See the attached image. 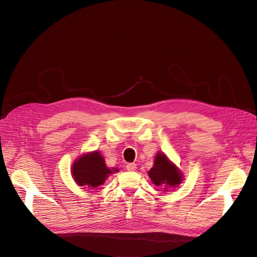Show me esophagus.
<instances>
[{
	"label": "esophagus",
	"mask_w": 257,
	"mask_h": 257,
	"mask_svg": "<svg viewBox=\"0 0 257 257\" xmlns=\"http://www.w3.org/2000/svg\"><path fill=\"white\" fill-rule=\"evenodd\" d=\"M126 169L128 170V172H134V170L136 169V164H134V163H128V164L126 165Z\"/></svg>",
	"instance_id": "esophagus-1"
}]
</instances>
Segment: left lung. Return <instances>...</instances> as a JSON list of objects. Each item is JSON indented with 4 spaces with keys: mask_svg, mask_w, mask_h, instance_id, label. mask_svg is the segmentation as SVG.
Returning <instances> with one entry per match:
<instances>
[{
    "mask_svg": "<svg viewBox=\"0 0 257 257\" xmlns=\"http://www.w3.org/2000/svg\"><path fill=\"white\" fill-rule=\"evenodd\" d=\"M149 177L155 185L174 188L181 183L182 176L175 165L168 161L165 154L159 153L155 158L154 166L150 169Z\"/></svg>",
    "mask_w": 257,
    "mask_h": 257,
    "instance_id": "obj_1",
    "label": "left lung"
}]
</instances>
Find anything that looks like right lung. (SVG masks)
Instances as JSON below:
<instances>
[{"mask_svg": "<svg viewBox=\"0 0 257 257\" xmlns=\"http://www.w3.org/2000/svg\"><path fill=\"white\" fill-rule=\"evenodd\" d=\"M115 172H118V169H115ZM72 173L77 184L93 190L103 184L108 175L114 172L106 167L99 152H93L77 160L73 165Z\"/></svg>", "mask_w": 257, "mask_h": 257, "instance_id": "right-lung-1", "label": "right lung"}]
</instances>
